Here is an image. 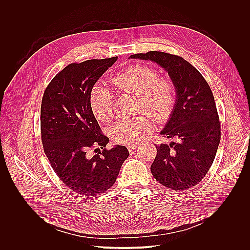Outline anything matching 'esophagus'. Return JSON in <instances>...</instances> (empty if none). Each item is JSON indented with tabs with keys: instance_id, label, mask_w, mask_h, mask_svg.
<instances>
[{
	"instance_id": "obj_1",
	"label": "esophagus",
	"mask_w": 250,
	"mask_h": 250,
	"mask_svg": "<svg viewBox=\"0 0 250 250\" xmlns=\"http://www.w3.org/2000/svg\"><path fill=\"white\" fill-rule=\"evenodd\" d=\"M136 147H137L136 144H130V145H127V146H126V148H127V150H128L129 152H132Z\"/></svg>"
}]
</instances>
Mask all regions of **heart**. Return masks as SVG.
Wrapping results in <instances>:
<instances>
[{
  "label": "heart",
  "mask_w": 250,
  "mask_h": 250,
  "mask_svg": "<svg viewBox=\"0 0 250 250\" xmlns=\"http://www.w3.org/2000/svg\"><path fill=\"white\" fill-rule=\"evenodd\" d=\"M112 84L121 92L136 94V117L123 119L110 130L119 144L130 145L143 139L153 129L152 119L165 123L171 115L176 102V89L171 79L160 76L148 65L133 64L115 75ZM89 105L94 116L105 123L115 117V95L103 85H95L89 94Z\"/></svg>",
  "instance_id": "heart-1"
}]
</instances>
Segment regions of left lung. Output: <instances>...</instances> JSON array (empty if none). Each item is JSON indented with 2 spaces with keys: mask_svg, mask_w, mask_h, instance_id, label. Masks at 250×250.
<instances>
[{
  "mask_svg": "<svg viewBox=\"0 0 250 250\" xmlns=\"http://www.w3.org/2000/svg\"><path fill=\"white\" fill-rule=\"evenodd\" d=\"M165 68L177 93L171 117L161 134L174 138L156 145L151 172L162 185L182 191L199 184L209 170L221 138V125L213 93L203 75L179 55L163 51L135 53Z\"/></svg>",
  "mask_w": 250,
  "mask_h": 250,
  "instance_id": "1",
  "label": "left lung"
}]
</instances>
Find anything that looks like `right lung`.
I'll return each mask as SVG.
<instances>
[{"label": "right lung", "instance_id": "obj_1", "mask_svg": "<svg viewBox=\"0 0 250 250\" xmlns=\"http://www.w3.org/2000/svg\"><path fill=\"white\" fill-rule=\"evenodd\" d=\"M118 56L71 63L44 89L41 105V138L43 152L60 180L72 192L93 197L110 189L129 153L125 146L106 149L109 138L89 105L97 80ZM100 146L92 156L89 151Z\"/></svg>", "mask_w": 250, "mask_h": 250}]
</instances>
